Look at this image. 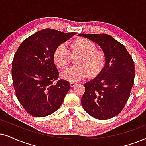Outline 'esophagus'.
I'll return each instance as SVG.
<instances>
[{"label":"esophagus","instance_id":"34e87169","mask_svg":"<svg viewBox=\"0 0 146 146\" xmlns=\"http://www.w3.org/2000/svg\"><path fill=\"white\" fill-rule=\"evenodd\" d=\"M70 86H71V87H74L77 83H76V82H70Z\"/></svg>","mask_w":146,"mask_h":146}]
</instances>
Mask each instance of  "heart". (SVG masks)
Wrapping results in <instances>:
<instances>
[{
    "mask_svg": "<svg viewBox=\"0 0 146 146\" xmlns=\"http://www.w3.org/2000/svg\"><path fill=\"white\" fill-rule=\"evenodd\" d=\"M72 57H78L75 60L76 66L70 68L62 74V77L69 81H78L85 78L95 77L102 72L106 63L104 51L97 48L92 41L80 38L71 43V54L66 44H60L54 50L53 58L59 69H66L71 63Z\"/></svg>",
    "mask_w": 146,
    "mask_h": 146,
    "instance_id": "b5f03b06",
    "label": "heart"
}]
</instances>
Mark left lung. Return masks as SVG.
Masks as SVG:
<instances>
[{
  "label": "left lung",
  "instance_id": "1",
  "mask_svg": "<svg viewBox=\"0 0 146 146\" xmlns=\"http://www.w3.org/2000/svg\"><path fill=\"white\" fill-rule=\"evenodd\" d=\"M99 44L106 63L98 76L84 84L81 104L87 114L98 120L119 114L130 97L134 84L135 64L123 44L106 34H79Z\"/></svg>",
  "mask_w": 146,
  "mask_h": 146
}]
</instances>
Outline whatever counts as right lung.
<instances>
[{
  "mask_svg": "<svg viewBox=\"0 0 146 146\" xmlns=\"http://www.w3.org/2000/svg\"><path fill=\"white\" fill-rule=\"evenodd\" d=\"M76 35L42 30L21 42L12 62V79L16 97L26 112L44 117L59 108L69 91V82L57 80L59 72L53 62L54 50Z\"/></svg>",
  "mask_w": 146,
  "mask_h": 146,
  "instance_id": "right-lung-1",
  "label": "right lung"
}]
</instances>
